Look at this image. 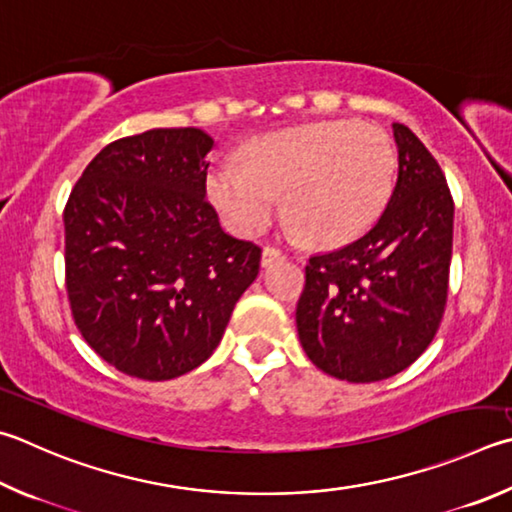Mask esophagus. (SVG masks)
I'll use <instances>...</instances> for the list:
<instances>
[{"instance_id":"obj_1","label":"esophagus","mask_w":512,"mask_h":512,"mask_svg":"<svg viewBox=\"0 0 512 512\" xmlns=\"http://www.w3.org/2000/svg\"><path fill=\"white\" fill-rule=\"evenodd\" d=\"M280 259H284V253L282 250H277L273 246H266L262 250V266H271L275 262H280Z\"/></svg>"}]
</instances>
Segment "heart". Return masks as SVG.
Here are the masks:
<instances>
[{
    "label": "heart",
    "instance_id": "heart-1",
    "mask_svg": "<svg viewBox=\"0 0 512 512\" xmlns=\"http://www.w3.org/2000/svg\"><path fill=\"white\" fill-rule=\"evenodd\" d=\"M241 156L244 163H219L206 179L226 224L239 235L262 230L286 192V232L315 244H340L365 230L383 210L396 172L383 129L351 120L255 136Z\"/></svg>",
    "mask_w": 512,
    "mask_h": 512
}]
</instances>
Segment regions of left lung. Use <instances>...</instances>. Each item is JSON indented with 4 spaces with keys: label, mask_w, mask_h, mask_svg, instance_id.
<instances>
[{
    "label": "left lung",
    "mask_w": 512,
    "mask_h": 512,
    "mask_svg": "<svg viewBox=\"0 0 512 512\" xmlns=\"http://www.w3.org/2000/svg\"><path fill=\"white\" fill-rule=\"evenodd\" d=\"M398 176L367 235L306 264L295 322L306 356L349 383L396 376L430 347L448 300L454 203L439 163L394 123Z\"/></svg>",
    "instance_id": "1"
}]
</instances>
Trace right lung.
I'll use <instances>...</instances> for the list:
<instances>
[{
  "instance_id": "1",
  "label": "right lung",
  "mask_w": 512,
  "mask_h": 512,
  "mask_svg": "<svg viewBox=\"0 0 512 512\" xmlns=\"http://www.w3.org/2000/svg\"><path fill=\"white\" fill-rule=\"evenodd\" d=\"M212 136L150 129L96 154L64 208V268L82 338L127 376L170 380L206 362L259 273L262 248L206 201Z\"/></svg>"
}]
</instances>
